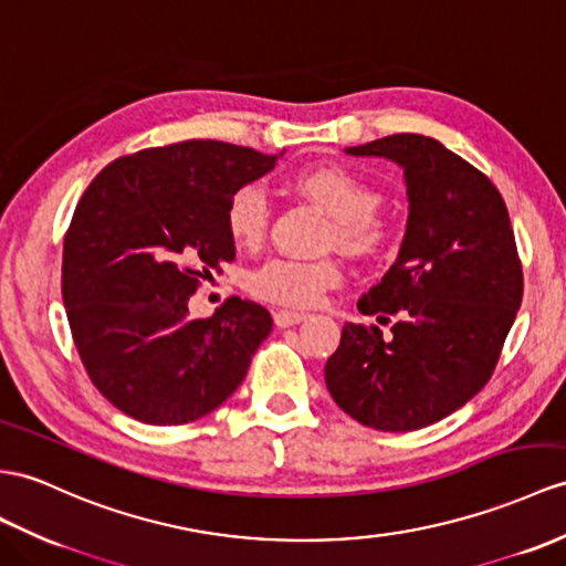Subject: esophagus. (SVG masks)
<instances>
[{
  "instance_id": "esophagus-1",
  "label": "esophagus",
  "mask_w": 566,
  "mask_h": 566,
  "mask_svg": "<svg viewBox=\"0 0 566 566\" xmlns=\"http://www.w3.org/2000/svg\"><path fill=\"white\" fill-rule=\"evenodd\" d=\"M307 319H310V316L302 314V312H287V310L273 312V322H275V326H279V328L295 326V324H302V322H307Z\"/></svg>"
}]
</instances>
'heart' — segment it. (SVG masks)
Listing matches in <instances>:
<instances>
[{
    "instance_id": "heart-1",
    "label": "heart",
    "mask_w": 566,
    "mask_h": 566,
    "mask_svg": "<svg viewBox=\"0 0 566 566\" xmlns=\"http://www.w3.org/2000/svg\"><path fill=\"white\" fill-rule=\"evenodd\" d=\"M293 187L331 216L326 244L367 256L387 242L389 228L377 213L381 195L357 172L343 165H312L295 172ZM269 220L271 206L264 187L247 182L232 191L226 203V228L238 247H256L266 238ZM340 281L343 271L336 259L273 256L247 275V287L273 305L312 307Z\"/></svg>"
}]
</instances>
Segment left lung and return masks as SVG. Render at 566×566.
I'll use <instances>...</instances> for the list:
<instances>
[{
	"label": "left lung",
	"instance_id": "obj_1",
	"mask_svg": "<svg viewBox=\"0 0 566 566\" xmlns=\"http://www.w3.org/2000/svg\"><path fill=\"white\" fill-rule=\"evenodd\" d=\"M403 168L408 226L394 266L357 300L391 336L346 324L324 379L340 410L381 432L451 416L485 387L523 297L506 203L490 179L422 134L346 148Z\"/></svg>",
	"mask_w": 566,
	"mask_h": 566
}]
</instances>
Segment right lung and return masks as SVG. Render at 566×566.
<instances>
[{"label": "right lung", "instance_id": "add662e5", "mask_svg": "<svg viewBox=\"0 0 566 566\" xmlns=\"http://www.w3.org/2000/svg\"><path fill=\"white\" fill-rule=\"evenodd\" d=\"M279 156L211 139L146 148L109 163L81 197L62 256L66 319L95 389L129 418L209 416L271 334L256 302L230 297L191 319L189 297L235 259L230 195Z\"/></svg>", "mask_w": 566, "mask_h": 566}]
</instances>
